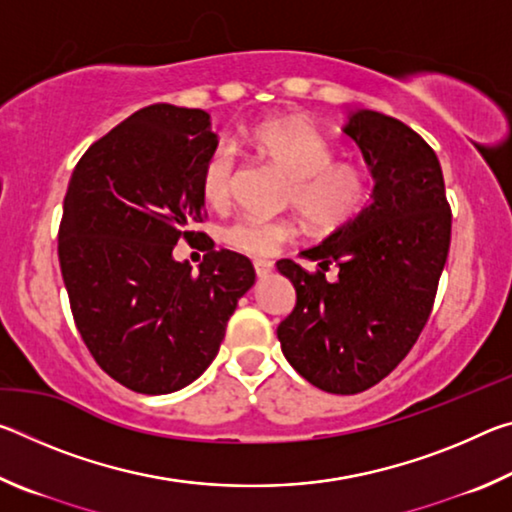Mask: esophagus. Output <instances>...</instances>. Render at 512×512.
<instances>
[{
    "mask_svg": "<svg viewBox=\"0 0 512 512\" xmlns=\"http://www.w3.org/2000/svg\"><path fill=\"white\" fill-rule=\"evenodd\" d=\"M253 266H255V273L259 277H266L268 273L273 271V262H268V259H255Z\"/></svg>",
    "mask_w": 512,
    "mask_h": 512,
    "instance_id": "obj_1",
    "label": "esophagus"
}]
</instances>
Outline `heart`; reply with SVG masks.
<instances>
[{"instance_id":"1","label":"heart","mask_w":512,"mask_h":512,"mask_svg":"<svg viewBox=\"0 0 512 512\" xmlns=\"http://www.w3.org/2000/svg\"><path fill=\"white\" fill-rule=\"evenodd\" d=\"M255 149L291 178L289 201L316 230H336L366 201V173L352 162H332V146L302 121H268L253 135ZM235 187V151L219 144L201 169L205 203L223 207ZM289 219L239 216L223 230V241L248 255H273L296 237Z\"/></svg>"}]
</instances>
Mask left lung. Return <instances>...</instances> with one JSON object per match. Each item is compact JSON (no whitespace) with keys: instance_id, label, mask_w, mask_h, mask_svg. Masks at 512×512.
<instances>
[{"instance_id":"obj_1","label":"left lung","mask_w":512,"mask_h":512,"mask_svg":"<svg viewBox=\"0 0 512 512\" xmlns=\"http://www.w3.org/2000/svg\"><path fill=\"white\" fill-rule=\"evenodd\" d=\"M343 133L372 176L370 201L348 223L277 271L296 289V307L277 327L282 352L309 384L354 395L375 386L418 341L443 273L452 212L440 162L400 119L357 108ZM334 263L336 283L324 280Z\"/></svg>"}]
</instances>
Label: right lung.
Wrapping results in <instances>:
<instances>
[{
  "label": "right lung",
  "mask_w": 512,
  "mask_h": 512,
  "mask_svg": "<svg viewBox=\"0 0 512 512\" xmlns=\"http://www.w3.org/2000/svg\"><path fill=\"white\" fill-rule=\"evenodd\" d=\"M219 137L198 108L153 103L94 142L69 178L58 259L74 323L101 370L144 395L192 384L255 284L250 259L176 262L203 219L201 169Z\"/></svg>",
  "instance_id": "1"
}]
</instances>
